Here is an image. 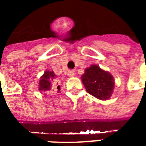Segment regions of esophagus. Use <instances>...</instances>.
<instances>
[{"mask_svg": "<svg viewBox=\"0 0 146 146\" xmlns=\"http://www.w3.org/2000/svg\"><path fill=\"white\" fill-rule=\"evenodd\" d=\"M67 75H68L69 77H73V76H74V75H75V72H74L73 70H70V71L68 72V73H67Z\"/></svg>", "mask_w": 146, "mask_h": 146, "instance_id": "1", "label": "esophagus"}]
</instances>
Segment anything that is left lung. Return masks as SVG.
<instances>
[{
    "instance_id": "8db88e82",
    "label": "left lung",
    "mask_w": 146,
    "mask_h": 146,
    "mask_svg": "<svg viewBox=\"0 0 146 146\" xmlns=\"http://www.w3.org/2000/svg\"><path fill=\"white\" fill-rule=\"evenodd\" d=\"M81 80L86 91L100 100L110 99L114 89V78L108 71L93 64L86 68Z\"/></svg>"
}]
</instances>
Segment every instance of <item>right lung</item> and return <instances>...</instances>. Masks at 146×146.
<instances>
[{"instance_id": "1", "label": "right lung", "mask_w": 146, "mask_h": 146, "mask_svg": "<svg viewBox=\"0 0 146 146\" xmlns=\"http://www.w3.org/2000/svg\"><path fill=\"white\" fill-rule=\"evenodd\" d=\"M56 77V75L54 74L53 71L47 70L45 71L44 74L40 76V79L39 81V91L40 92L45 93V92H49L52 88V80ZM60 86L57 87L58 90H59Z\"/></svg>"}]
</instances>
